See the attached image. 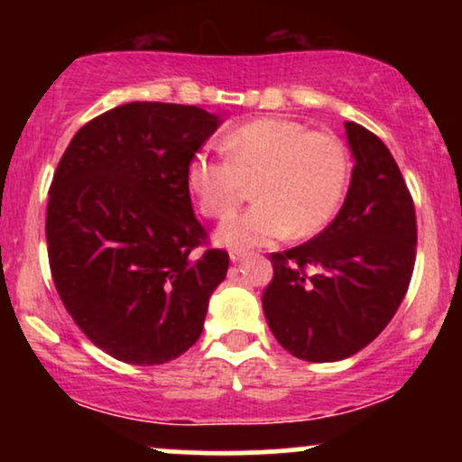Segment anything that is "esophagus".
Here are the masks:
<instances>
[{"instance_id": "1", "label": "esophagus", "mask_w": 462, "mask_h": 462, "mask_svg": "<svg viewBox=\"0 0 462 462\" xmlns=\"http://www.w3.org/2000/svg\"><path fill=\"white\" fill-rule=\"evenodd\" d=\"M245 256H247L245 249H230V261L232 263H241Z\"/></svg>"}]
</instances>
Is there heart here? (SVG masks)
I'll return each instance as SVG.
<instances>
[{
	"mask_svg": "<svg viewBox=\"0 0 462 462\" xmlns=\"http://www.w3.org/2000/svg\"><path fill=\"white\" fill-rule=\"evenodd\" d=\"M221 150L226 158H190L187 187L208 219H227L245 201L249 187L256 190L258 204L217 232L227 247H256L286 235L312 236L341 208L349 153L332 132L263 116L227 132Z\"/></svg>",
	"mask_w": 462,
	"mask_h": 462,
	"instance_id": "1",
	"label": "heart"
}]
</instances>
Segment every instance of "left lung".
<instances>
[{
  "mask_svg": "<svg viewBox=\"0 0 462 462\" xmlns=\"http://www.w3.org/2000/svg\"><path fill=\"white\" fill-rule=\"evenodd\" d=\"M354 164L343 208L310 241L272 254L263 310L286 352L334 363L369 346L404 300L417 254L411 190L374 132L347 121Z\"/></svg>",
  "mask_w": 462,
  "mask_h": 462,
  "instance_id": "1",
  "label": "left lung"
}]
</instances>
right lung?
I'll use <instances>...</instances> for the list:
<instances>
[{
    "label": "right lung",
    "mask_w": 462,
    "mask_h": 462,
    "mask_svg": "<svg viewBox=\"0 0 462 462\" xmlns=\"http://www.w3.org/2000/svg\"><path fill=\"white\" fill-rule=\"evenodd\" d=\"M219 119L132 102L76 132L50 187L47 254L76 326L106 354L162 365L199 338L227 252L195 219L187 164Z\"/></svg>",
    "instance_id": "right-lung-1"
}]
</instances>
